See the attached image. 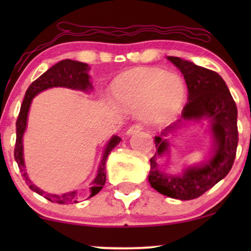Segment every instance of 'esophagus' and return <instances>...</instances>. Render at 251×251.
Listing matches in <instances>:
<instances>
[{"label":"esophagus","instance_id":"obj_1","mask_svg":"<svg viewBox=\"0 0 251 251\" xmlns=\"http://www.w3.org/2000/svg\"><path fill=\"white\" fill-rule=\"evenodd\" d=\"M142 129H143L142 125H133L126 130V135H135V133L139 132Z\"/></svg>","mask_w":251,"mask_h":251}]
</instances>
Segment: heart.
<instances>
[{"mask_svg":"<svg viewBox=\"0 0 251 251\" xmlns=\"http://www.w3.org/2000/svg\"><path fill=\"white\" fill-rule=\"evenodd\" d=\"M112 94L122 107H143L146 120L163 122L179 113L186 97V87L177 74L167 73L161 68L136 67L116 76Z\"/></svg>","mask_w":251,"mask_h":251,"instance_id":"b5f03b06","label":"heart"}]
</instances>
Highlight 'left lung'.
I'll use <instances>...</instances> for the list:
<instances>
[{
    "mask_svg": "<svg viewBox=\"0 0 251 251\" xmlns=\"http://www.w3.org/2000/svg\"><path fill=\"white\" fill-rule=\"evenodd\" d=\"M167 59L184 75L188 90V101L183 108L181 120L178 121H197L202 117L210 119L216 147L214 155L207 163L188 168L181 176H168L157 169L156 159L169 145L162 136L179 125V122L168 126L162 135L154 138L157 152L150 160L149 181L161 194L178 200H192L210 190L231 170L239 142L238 109L227 85L218 73L178 57H167Z\"/></svg>",
    "mask_w": 251,
    "mask_h": 251,
    "instance_id": "obj_1",
    "label": "left lung"
}]
</instances>
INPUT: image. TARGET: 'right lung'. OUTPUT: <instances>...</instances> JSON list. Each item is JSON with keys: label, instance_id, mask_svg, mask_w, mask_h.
<instances>
[{"label": "right lung", "instance_id": "obj_1", "mask_svg": "<svg viewBox=\"0 0 251 251\" xmlns=\"http://www.w3.org/2000/svg\"><path fill=\"white\" fill-rule=\"evenodd\" d=\"M89 66L84 63H80V61H75L71 59H65L61 60L56 65H53L52 67H50L46 73H43L39 78H36L32 84L29 85L27 89L25 97H24V101L20 107V112L16 122V130H17V138H16V146H15V159L18 163V167L22 173V176L25 179L26 184L28 185L30 190L36 192L37 194L43 195L44 198L51 202H56L59 204H68L76 202L77 193L76 191L68 192V193L57 195V194H50L47 193L35 186L32 181L29 180L28 176L26 174L25 169V163H24V154H23V136L24 132L26 130L27 126V115H28L29 106L32 102V99L35 97L37 94H40L41 91L46 90V89L53 88V87H65L70 89H75V90H81V91H89L92 90L91 82L89 80ZM121 142V138L119 136H113L109 142L106 145V149L104 151V155H102L101 162L99 164L98 168V174L96 176L95 180L92 181L91 185L92 187L90 188L91 194L90 198L94 197L101 190L102 186L105 185L106 181V171L105 166L106 161H107L108 154L111 153V151Z\"/></svg>", "mask_w": 251, "mask_h": 251}]
</instances>
